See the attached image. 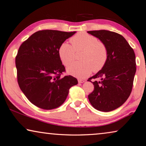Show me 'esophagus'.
<instances>
[{
    "label": "esophagus",
    "mask_w": 146,
    "mask_h": 146,
    "mask_svg": "<svg viewBox=\"0 0 146 146\" xmlns=\"http://www.w3.org/2000/svg\"><path fill=\"white\" fill-rule=\"evenodd\" d=\"M78 83H82L84 82L85 81H84V80H81V79H78Z\"/></svg>",
    "instance_id": "1"
}]
</instances>
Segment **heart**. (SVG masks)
Instances as JSON below:
<instances>
[{
	"label": "heart",
	"mask_w": 146,
	"mask_h": 146,
	"mask_svg": "<svg viewBox=\"0 0 146 146\" xmlns=\"http://www.w3.org/2000/svg\"><path fill=\"white\" fill-rule=\"evenodd\" d=\"M70 42L72 46L63 42L58 49L59 56L64 66H68L75 60V52L83 51V53L80 58L82 61L75 62L67 68L70 75L84 78L90 75L92 70L98 72L104 67L108 60V50L96 37L80 32L73 36Z\"/></svg>",
	"instance_id": "obj_1"
}]
</instances>
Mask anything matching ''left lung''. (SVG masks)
<instances>
[{"label":"left lung","instance_id":"obj_1","mask_svg":"<svg viewBox=\"0 0 146 146\" xmlns=\"http://www.w3.org/2000/svg\"><path fill=\"white\" fill-rule=\"evenodd\" d=\"M107 46L108 60L104 67L90 78L101 79L93 83L94 90L88 100L95 109L110 111L120 107L131 95L136 71L135 55L123 37L107 30L90 31Z\"/></svg>","mask_w":146,"mask_h":146}]
</instances>
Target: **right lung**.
<instances>
[{
    "label": "right lung",
    "instance_id": "obj_1",
    "mask_svg": "<svg viewBox=\"0 0 146 146\" xmlns=\"http://www.w3.org/2000/svg\"><path fill=\"white\" fill-rule=\"evenodd\" d=\"M76 32L56 30L37 31L22 43L15 56L19 86L36 107L51 110L64 103L70 88L78 81L71 75L61 76L65 68L58 49Z\"/></svg>",
    "mask_w": 146,
    "mask_h": 146
}]
</instances>
